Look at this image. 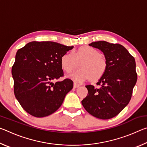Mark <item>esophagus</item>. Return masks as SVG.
I'll list each match as a JSON object with an SVG mask.
<instances>
[{"label": "esophagus", "mask_w": 147, "mask_h": 147, "mask_svg": "<svg viewBox=\"0 0 147 147\" xmlns=\"http://www.w3.org/2000/svg\"><path fill=\"white\" fill-rule=\"evenodd\" d=\"M73 87H74V88H78V87H80V85H79V84H78L74 83Z\"/></svg>", "instance_id": "34e87169"}]
</instances>
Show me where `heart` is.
<instances>
[{"label":"heart","instance_id":"b5f03b06","mask_svg":"<svg viewBox=\"0 0 147 147\" xmlns=\"http://www.w3.org/2000/svg\"><path fill=\"white\" fill-rule=\"evenodd\" d=\"M80 60L79 69L70 74L71 78L77 82L89 78L91 82H97L106 74L108 62L100 52L94 47H80L73 53L69 52L61 57L60 64L63 70L71 73L77 66Z\"/></svg>","mask_w":147,"mask_h":147}]
</instances>
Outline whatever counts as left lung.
<instances>
[{
	"mask_svg": "<svg viewBox=\"0 0 147 147\" xmlns=\"http://www.w3.org/2000/svg\"><path fill=\"white\" fill-rule=\"evenodd\" d=\"M89 45L104 53L108 69L96 83L100 88L86 86L88 94L82 104L89 113L96 118H113L128 105L131 99L138 79L135 59L120 44L100 41Z\"/></svg>",
	"mask_w": 147,
	"mask_h": 147,
	"instance_id": "1",
	"label": "left lung"
}]
</instances>
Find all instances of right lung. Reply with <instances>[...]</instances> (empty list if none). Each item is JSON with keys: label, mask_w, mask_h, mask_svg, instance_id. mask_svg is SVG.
<instances>
[{"label": "right lung", "mask_w": 147, "mask_h": 147, "mask_svg": "<svg viewBox=\"0 0 147 147\" xmlns=\"http://www.w3.org/2000/svg\"><path fill=\"white\" fill-rule=\"evenodd\" d=\"M73 48L53 41H32L17 51L11 74L15 96L24 110L36 117L55 112L73 88L64 76L61 57Z\"/></svg>", "instance_id": "right-lung-1"}]
</instances>
